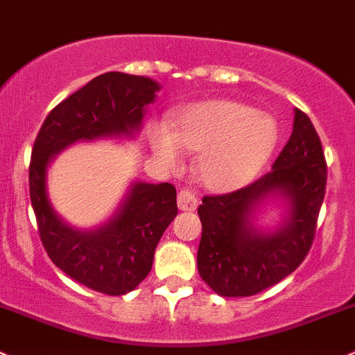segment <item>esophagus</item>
I'll list each match as a JSON object with an SVG mask.
<instances>
[{
    "label": "esophagus",
    "instance_id": "esophagus-1",
    "mask_svg": "<svg viewBox=\"0 0 355 355\" xmlns=\"http://www.w3.org/2000/svg\"><path fill=\"white\" fill-rule=\"evenodd\" d=\"M178 207L179 210L193 211L198 207V198H196L195 193L189 191V189H181V191L178 193Z\"/></svg>",
    "mask_w": 355,
    "mask_h": 355
}]
</instances>
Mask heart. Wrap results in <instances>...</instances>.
Masks as SVG:
<instances>
[{
  "label": "heart",
  "mask_w": 355,
  "mask_h": 355,
  "mask_svg": "<svg viewBox=\"0 0 355 355\" xmlns=\"http://www.w3.org/2000/svg\"><path fill=\"white\" fill-rule=\"evenodd\" d=\"M148 126L153 157L171 171L181 167L184 150L200 152L196 173L207 188L227 193L258 174L277 144L272 116L234 101H207L189 105L173 121Z\"/></svg>",
  "instance_id": "heart-1"
}]
</instances>
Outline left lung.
<instances>
[{"instance_id": "1", "label": "left lung", "mask_w": 355, "mask_h": 355, "mask_svg": "<svg viewBox=\"0 0 355 355\" xmlns=\"http://www.w3.org/2000/svg\"><path fill=\"white\" fill-rule=\"evenodd\" d=\"M327 188V162L311 119L294 109L287 145L272 171L229 195L205 196L198 207L200 277L222 297H246L275 286L302 263L313 244ZM284 202L273 230L254 222L266 199Z\"/></svg>"}]
</instances>
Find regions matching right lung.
<instances>
[{
	"mask_svg": "<svg viewBox=\"0 0 355 355\" xmlns=\"http://www.w3.org/2000/svg\"><path fill=\"white\" fill-rule=\"evenodd\" d=\"M159 90L148 76L98 75L47 114L32 148L28 184L44 250L68 277L102 294H128L148 275L157 244L178 215L176 189L133 181L107 222L78 229L54 210L47 167L76 141L137 137Z\"/></svg>",
	"mask_w": 355,
	"mask_h": 355,
	"instance_id": "right-lung-1",
	"label": "right lung"
}]
</instances>
